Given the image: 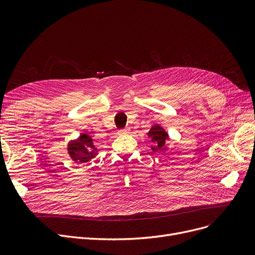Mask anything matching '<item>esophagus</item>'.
Here are the masks:
<instances>
[{
	"label": "esophagus",
	"mask_w": 255,
	"mask_h": 255,
	"mask_svg": "<svg viewBox=\"0 0 255 255\" xmlns=\"http://www.w3.org/2000/svg\"><path fill=\"white\" fill-rule=\"evenodd\" d=\"M129 131H130V129H129V128H125V129H120V130L118 131V134H119V135H124V134H128Z\"/></svg>",
	"instance_id": "obj_1"
}]
</instances>
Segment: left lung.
Here are the masks:
<instances>
[{
	"instance_id": "obj_1",
	"label": "left lung",
	"mask_w": 255,
	"mask_h": 255,
	"mask_svg": "<svg viewBox=\"0 0 255 255\" xmlns=\"http://www.w3.org/2000/svg\"><path fill=\"white\" fill-rule=\"evenodd\" d=\"M148 136L151 138L153 145H152V151L153 152H162L165 151L166 146H165V141L168 138L167 132L159 125H154L150 129Z\"/></svg>"
}]
</instances>
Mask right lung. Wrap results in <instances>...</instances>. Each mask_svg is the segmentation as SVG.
<instances>
[{"instance_id": "add662e5", "label": "right lung", "mask_w": 255, "mask_h": 255, "mask_svg": "<svg viewBox=\"0 0 255 255\" xmlns=\"http://www.w3.org/2000/svg\"><path fill=\"white\" fill-rule=\"evenodd\" d=\"M67 150L70 158L76 163H86L98 154L92 136L86 133H82L77 139L71 140Z\"/></svg>"}]
</instances>
